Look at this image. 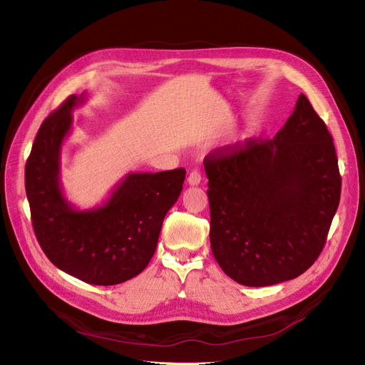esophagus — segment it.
<instances>
[{
    "instance_id": "obj_1",
    "label": "esophagus",
    "mask_w": 365,
    "mask_h": 365,
    "mask_svg": "<svg viewBox=\"0 0 365 365\" xmlns=\"http://www.w3.org/2000/svg\"><path fill=\"white\" fill-rule=\"evenodd\" d=\"M200 182H202V174H200L198 171H191L190 175H187V185L197 186V185H200Z\"/></svg>"
}]
</instances>
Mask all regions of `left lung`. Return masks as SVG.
Segmentation results:
<instances>
[{
	"instance_id": "left-lung-1",
	"label": "left lung",
	"mask_w": 365,
	"mask_h": 365,
	"mask_svg": "<svg viewBox=\"0 0 365 365\" xmlns=\"http://www.w3.org/2000/svg\"><path fill=\"white\" fill-rule=\"evenodd\" d=\"M210 249L245 287L291 280L320 256L338 209L334 140L300 93L273 139H247L205 158Z\"/></svg>"
}]
</instances>
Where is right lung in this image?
Instances as JSON below:
<instances>
[{
	"instance_id": "1",
	"label": "right lung",
	"mask_w": 365,
	"mask_h": 365,
	"mask_svg": "<svg viewBox=\"0 0 365 365\" xmlns=\"http://www.w3.org/2000/svg\"><path fill=\"white\" fill-rule=\"evenodd\" d=\"M86 97L71 96L42 123L26 163V192L46 257L86 284L118 285L138 276L155 255L186 171L128 173L103 205L77 209L69 203L61 183V151L73 128L71 113Z\"/></svg>"
}]
</instances>
